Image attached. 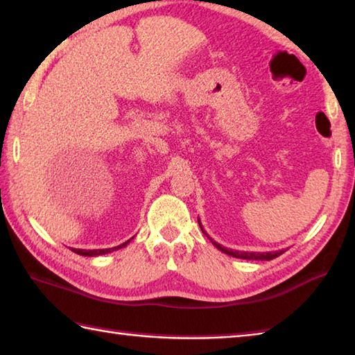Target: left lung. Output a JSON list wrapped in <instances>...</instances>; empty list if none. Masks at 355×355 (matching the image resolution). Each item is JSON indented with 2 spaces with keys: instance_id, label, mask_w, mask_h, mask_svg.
<instances>
[{
  "instance_id": "obj_1",
  "label": "left lung",
  "mask_w": 355,
  "mask_h": 355,
  "mask_svg": "<svg viewBox=\"0 0 355 355\" xmlns=\"http://www.w3.org/2000/svg\"><path fill=\"white\" fill-rule=\"evenodd\" d=\"M198 224H200V227H201V230H202V233H205V235H207L206 233V230L202 229V225H201V221L198 220ZM210 241H212V244L218 248V250H221L223 253H225V254H229V256H233V258H239V259H248V261H271V259H275V258H277V256H281L282 253H284V250H276V252H263V253H258V252H238V250H230V248H225V247H223L221 244H218V243H215V241L210 238V236H207Z\"/></svg>"
}]
</instances>
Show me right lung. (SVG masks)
Instances as JSON below:
<instances>
[{"mask_svg": "<svg viewBox=\"0 0 355 355\" xmlns=\"http://www.w3.org/2000/svg\"><path fill=\"white\" fill-rule=\"evenodd\" d=\"M131 239H132V238H131ZM131 239H128L126 243L120 244V245H117V247H111V248H99V250H84V248H71V252L78 253V254H80V256H99V254H107V253H111V252H114V250H119V248L126 247L128 244L131 243Z\"/></svg>", "mask_w": 355, "mask_h": 355, "instance_id": "obj_1", "label": "right lung"}]
</instances>
